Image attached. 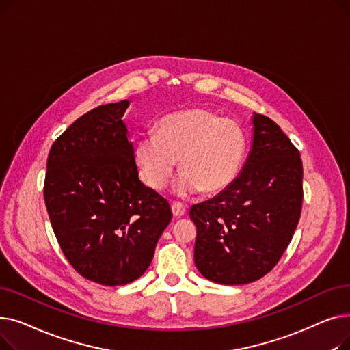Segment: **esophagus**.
Listing matches in <instances>:
<instances>
[{
	"label": "esophagus",
	"instance_id": "obj_1",
	"mask_svg": "<svg viewBox=\"0 0 350 350\" xmlns=\"http://www.w3.org/2000/svg\"><path fill=\"white\" fill-rule=\"evenodd\" d=\"M172 211H173V215H174V217L180 218V217H183V215H185V214L187 213V207L183 206L181 203H173V204H172Z\"/></svg>",
	"mask_w": 350,
	"mask_h": 350
}]
</instances>
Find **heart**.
I'll list each match as a JSON object with an SVG mask.
<instances>
[{
    "mask_svg": "<svg viewBox=\"0 0 350 350\" xmlns=\"http://www.w3.org/2000/svg\"><path fill=\"white\" fill-rule=\"evenodd\" d=\"M244 153L245 137L240 126L206 109L163 118L157 135H144L135 146L142 180L154 190L165 187L180 160L183 172L174 185L178 197L226 190L240 172Z\"/></svg>",
    "mask_w": 350,
    "mask_h": 350,
    "instance_id": "b5f03b06",
    "label": "heart"
}]
</instances>
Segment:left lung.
Masks as SVG:
<instances>
[{
	"label": "left lung",
	"mask_w": 350,
	"mask_h": 350,
	"mask_svg": "<svg viewBox=\"0 0 350 350\" xmlns=\"http://www.w3.org/2000/svg\"><path fill=\"white\" fill-rule=\"evenodd\" d=\"M251 150L231 185L194 204V264L208 281L244 285L262 278L282 256L302 207V160L281 127L254 113Z\"/></svg>",
	"instance_id": "left-lung-1"
}]
</instances>
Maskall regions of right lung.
<instances>
[{"instance_id":"1","label":"right lung","mask_w":350,"mask_h":350,"mask_svg":"<svg viewBox=\"0 0 350 350\" xmlns=\"http://www.w3.org/2000/svg\"><path fill=\"white\" fill-rule=\"evenodd\" d=\"M129 105H103L77 119L46 160L44 197L55 237L83 278L106 286L142 277L173 217L167 200L139 178L122 120Z\"/></svg>"}]
</instances>
